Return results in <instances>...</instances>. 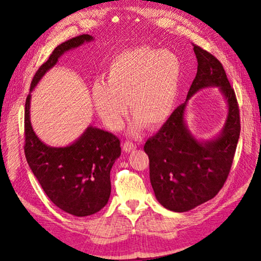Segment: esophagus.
I'll use <instances>...</instances> for the list:
<instances>
[{"instance_id":"esophagus-1","label":"esophagus","mask_w":261,"mask_h":261,"mask_svg":"<svg viewBox=\"0 0 261 261\" xmlns=\"http://www.w3.org/2000/svg\"><path fill=\"white\" fill-rule=\"evenodd\" d=\"M136 144L131 143V141H125L124 145H123V151L124 152H131L134 151V149H136Z\"/></svg>"}]
</instances>
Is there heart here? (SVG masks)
Masks as SVG:
<instances>
[{
    "label": "heart",
    "instance_id": "heart-1",
    "mask_svg": "<svg viewBox=\"0 0 261 261\" xmlns=\"http://www.w3.org/2000/svg\"><path fill=\"white\" fill-rule=\"evenodd\" d=\"M182 62L174 53L138 47L117 55L106 73V82L92 87L99 116L109 129H120L130 105L137 131L144 124L158 127L169 120L177 103Z\"/></svg>",
    "mask_w": 261,
    "mask_h": 261
}]
</instances>
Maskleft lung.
I'll use <instances>...</instances> for the list:
<instances>
[{
	"label": "left lung",
	"mask_w": 261,
	"mask_h": 261,
	"mask_svg": "<svg viewBox=\"0 0 261 261\" xmlns=\"http://www.w3.org/2000/svg\"><path fill=\"white\" fill-rule=\"evenodd\" d=\"M193 50L198 69L187 100L144 146L149 159V179L158 201L177 213L193 210L218 194L230 171L241 132L236 95L222 64L199 46L193 45ZM208 87H218L228 113L218 136L199 141L189 131L185 112L188 100Z\"/></svg>",
	"instance_id": "1"
}]
</instances>
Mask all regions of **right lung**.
Masks as SVG:
<instances>
[{
  "label": "right lung",
  "instance_id": "1",
  "mask_svg": "<svg viewBox=\"0 0 261 261\" xmlns=\"http://www.w3.org/2000/svg\"><path fill=\"white\" fill-rule=\"evenodd\" d=\"M93 40L92 35L82 34L57 46L35 72L25 103L26 160L48 198L74 216L92 215L107 205L112 191L110 170L121 155L120 139L108 131L88 125L68 146L46 145L31 124V92L64 53Z\"/></svg>",
  "mask_w": 261,
  "mask_h": 261
}]
</instances>
